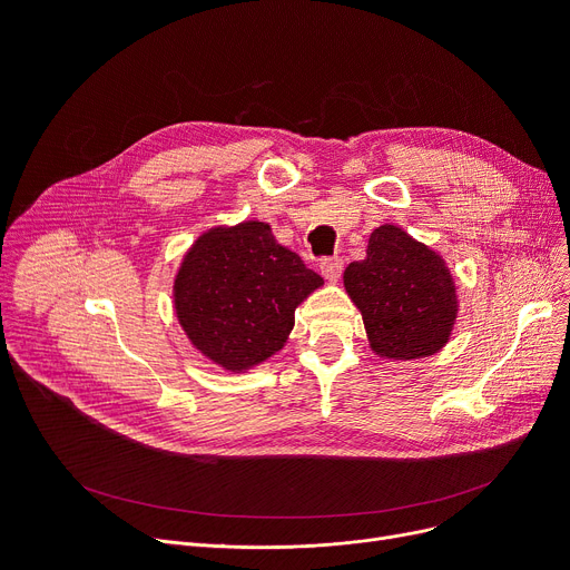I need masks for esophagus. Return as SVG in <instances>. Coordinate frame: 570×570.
Wrapping results in <instances>:
<instances>
[{
  "mask_svg": "<svg viewBox=\"0 0 570 570\" xmlns=\"http://www.w3.org/2000/svg\"><path fill=\"white\" fill-rule=\"evenodd\" d=\"M318 269H321V275H323L325 279L337 282V279H340V275H342V269H344V261H342L340 256H327V258H321V261H318Z\"/></svg>",
  "mask_w": 570,
  "mask_h": 570,
  "instance_id": "1",
  "label": "esophagus"
}]
</instances>
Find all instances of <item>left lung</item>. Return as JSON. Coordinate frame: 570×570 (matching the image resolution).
I'll return each mask as SVG.
<instances>
[{"mask_svg":"<svg viewBox=\"0 0 570 570\" xmlns=\"http://www.w3.org/2000/svg\"><path fill=\"white\" fill-rule=\"evenodd\" d=\"M344 286L363 312L372 348L395 361L436 353L458 314L443 261L397 226L372 233L367 258L344 269Z\"/></svg>","mask_w":570,"mask_h":570,"instance_id":"left-lung-1","label":"left lung"}]
</instances>
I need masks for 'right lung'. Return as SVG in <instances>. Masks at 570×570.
Listing matches in <instances>:
<instances>
[{"mask_svg":"<svg viewBox=\"0 0 570 570\" xmlns=\"http://www.w3.org/2000/svg\"><path fill=\"white\" fill-rule=\"evenodd\" d=\"M323 279L277 245L267 224L205 233L175 282V307L189 340L226 370H247L284 346L295 307Z\"/></svg>","mask_w":570,"mask_h":570,"instance_id":"add662e5","label":"right lung"}]
</instances>
